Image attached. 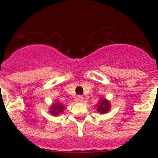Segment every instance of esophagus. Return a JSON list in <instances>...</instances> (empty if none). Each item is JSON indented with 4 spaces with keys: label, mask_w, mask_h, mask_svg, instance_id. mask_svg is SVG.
Masks as SVG:
<instances>
[{
    "label": "esophagus",
    "mask_w": 158,
    "mask_h": 158,
    "mask_svg": "<svg viewBox=\"0 0 158 158\" xmlns=\"http://www.w3.org/2000/svg\"><path fill=\"white\" fill-rule=\"evenodd\" d=\"M77 100H79V101H80V102H82L84 100V97L82 96H78Z\"/></svg>",
    "instance_id": "34e87169"
}]
</instances>
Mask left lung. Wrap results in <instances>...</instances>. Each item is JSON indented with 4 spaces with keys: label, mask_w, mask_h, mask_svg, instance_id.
I'll use <instances>...</instances> for the list:
<instances>
[{
    "label": "left lung",
    "mask_w": 158,
    "mask_h": 158,
    "mask_svg": "<svg viewBox=\"0 0 158 158\" xmlns=\"http://www.w3.org/2000/svg\"><path fill=\"white\" fill-rule=\"evenodd\" d=\"M96 107H97L96 111H98L100 114H106V113H107L110 111L111 104H110L109 100H107L106 98H101L100 97Z\"/></svg>",
    "instance_id": "1"
}]
</instances>
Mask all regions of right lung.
Segmentation results:
<instances>
[{"instance_id":"obj_1","label":"right lung","mask_w":158,"mask_h":158,"mask_svg":"<svg viewBox=\"0 0 158 158\" xmlns=\"http://www.w3.org/2000/svg\"><path fill=\"white\" fill-rule=\"evenodd\" d=\"M64 109H65V107H64L63 104H61L58 100H56L54 103H53L52 105H51L50 109H49V112L54 116H56V115H60V114H62Z\"/></svg>"}]
</instances>
